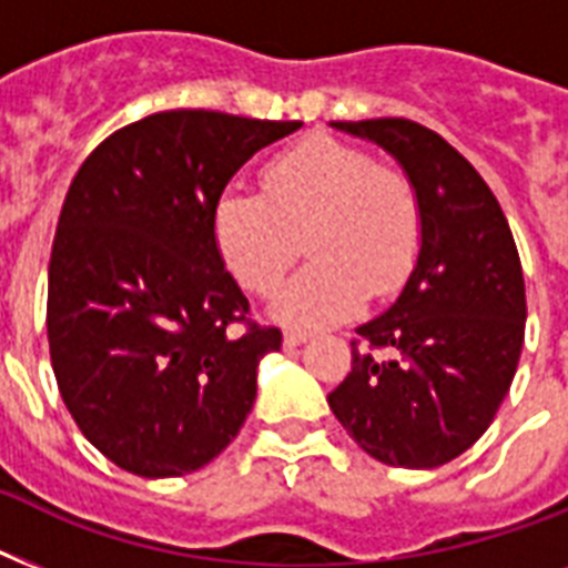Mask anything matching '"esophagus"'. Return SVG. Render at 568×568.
<instances>
[{
    "label": "esophagus",
    "instance_id": "esophagus-1",
    "mask_svg": "<svg viewBox=\"0 0 568 568\" xmlns=\"http://www.w3.org/2000/svg\"><path fill=\"white\" fill-rule=\"evenodd\" d=\"M306 333H301V329H285V336H283V342H285V347H297V345H303V342H306Z\"/></svg>",
    "mask_w": 568,
    "mask_h": 568
}]
</instances>
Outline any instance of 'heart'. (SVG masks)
Wrapping results in <instances>:
<instances>
[{"mask_svg":"<svg viewBox=\"0 0 568 568\" xmlns=\"http://www.w3.org/2000/svg\"><path fill=\"white\" fill-rule=\"evenodd\" d=\"M265 194L226 189L212 209L223 265L247 292H274L303 247L306 265L271 303L274 318L318 329L351 318L365 294L404 283L422 241L418 196L372 153L315 135L274 155Z\"/></svg>","mask_w":568,"mask_h":568,"instance_id":"1","label":"heart"}]
</instances>
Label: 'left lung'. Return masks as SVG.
Returning a JSON list of instances; mask_svg holds the SVG:
<instances>
[{"instance_id":"8db88e82","label":"left lung","mask_w":568,"mask_h":568,"mask_svg":"<svg viewBox=\"0 0 568 568\" xmlns=\"http://www.w3.org/2000/svg\"><path fill=\"white\" fill-rule=\"evenodd\" d=\"M333 126L395 155L422 241L397 301L356 327L329 409L386 466H445L484 436L516 377L528 318L519 250L489 185L433 129L404 118Z\"/></svg>"}]
</instances>
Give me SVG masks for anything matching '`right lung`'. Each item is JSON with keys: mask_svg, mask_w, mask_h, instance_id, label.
<instances>
[{"mask_svg": "<svg viewBox=\"0 0 568 568\" xmlns=\"http://www.w3.org/2000/svg\"><path fill=\"white\" fill-rule=\"evenodd\" d=\"M301 126L162 111L105 138L70 182L49 258V356L73 422L114 466L180 477L239 436L283 333L247 321L212 209L241 164Z\"/></svg>", "mask_w": 568, "mask_h": 568, "instance_id": "right-lung-1", "label": "right lung"}]
</instances>
